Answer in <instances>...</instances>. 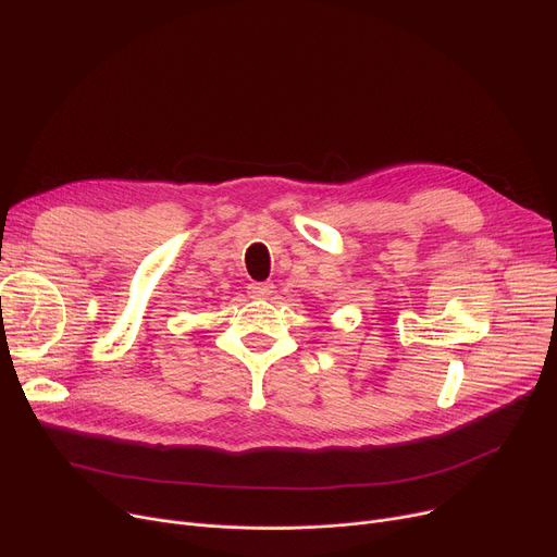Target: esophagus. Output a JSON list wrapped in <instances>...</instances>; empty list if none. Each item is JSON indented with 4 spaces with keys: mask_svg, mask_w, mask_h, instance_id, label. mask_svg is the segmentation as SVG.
I'll return each instance as SVG.
<instances>
[{
    "mask_svg": "<svg viewBox=\"0 0 557 557\" xmlns=\"http://www.w3.org/2000/svg\"><path fill=\"white\" fill-rule=\"evenodd\" d=\"M248 294L257 300H263L273 294V284L271 282H252V284H248Z\"/></svg>",
    "mask_w": 557,
    "mask_h": 557,
    "instance_id": "esophagus-1",
    "label": "esophagus"
}]
</instances>
